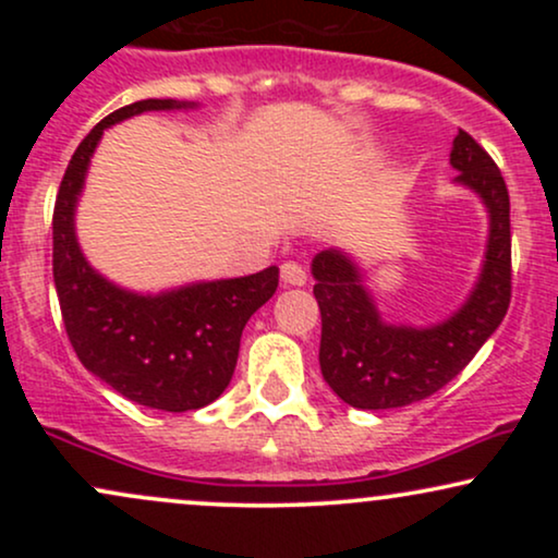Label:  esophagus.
<instances>
[{
    "mask_svg": "<svg viewBox=\"0 0 558 558\" xmlns=\"http://www.w3.org/2000/svg\"><path fill=\"white\" fill-rule=\"evenodd\" d=\"M280 278H283L286 286H304L306 270L299 265V262H286V265L280 267Z\"/></svg>",
    "mask_w": 558,
    "mask_h": 558,
    "instance_id": "1",
    "label": "esophagus"
}]
</instances>
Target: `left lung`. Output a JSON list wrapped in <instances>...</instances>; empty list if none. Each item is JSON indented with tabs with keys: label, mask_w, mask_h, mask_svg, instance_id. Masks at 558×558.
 <instances>
[{
	"label": "left lung",
	"mask_w": 558,
	"mask_h": 558,
	"mask_svg": "<svg viewBox=\"0 0 558 558\" xmlns=\"http://www.w3.org/2000/svg\"><path fill=\"white\" fill-rule=\"evenodd\" d=\"M453 183L472 191L488 213L483 267L453 315L435 325H393L377 310L360 262L343 248L312 259L315 299L323 315L319 369L354 409H399L427 399L453 380L496 332L511 299L509 191L501 170L470 133L451 146Z\"/></svg>",
	"instance_id": "obj_1"
}]
</instances>
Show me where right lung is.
Segmentation results:
<instances>
[{
	"mask_svg": "<svg viewBox=\"0 0 558 558\" xmlns=\"http://www.w3.org/2000/svg\"><path fill=\"white\" fill-rule=\"evenodd\" d=\"M196 101L141 99L107 114L70 159L52 217V267L62 319L83 367L133 403L189 412L213 403L233 377L248 317L272 299L278 267L243 278L196 280L159 293L112 283L75 235L88 165L107 128L141 112L196 110Z\"/></svg>",
	"mask_w": 558,
	"mask_h": 558,
	"instance_id": "right-lung-1",
	"label": "right lung"
}]
</instances>
